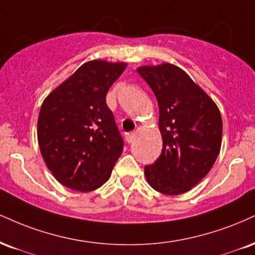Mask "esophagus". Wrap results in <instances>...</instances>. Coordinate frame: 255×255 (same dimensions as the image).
Wrapping results in <instances>:
<instances>
[{"label": "esophagus", "instance_id": "34e87169", "mask_svg": "<svg viewBox=\"0 0 255 255\" xmlns=\"http://www.w3.org/2000/svg\"><path fill=\"white\" fill-rule=\"evenodd\" d=\"M125 137H126V141H127L128 143L133 142L134 139H135V133H133V131H131V133H126Z\"/></svg>", "mask_w": 255, "mask_h": 255}]
</instances>
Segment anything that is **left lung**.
<instances>
[{"instance_id":"obj_1","label":"left lung","mask_w":255,"mask_h":255,"mask_svg":"<svg viewBox=\"0 0 255 255\" xmlns=\"http://www.w3.org/2000/svg\"><path fill=\"white\" fill-rule=\"evenodd\" d=\"M139 75L155 95L162 151L145 176L153 189L165 195L191 190L209 173L222 142V119L217 106L172 64L141 66Z\"/></svg>"}]
</instances>
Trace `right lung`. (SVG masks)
<instances>
[{"label": "right lung", "instance_id": "right-lung-1", "mask_svg": "<svg viewBox=\"0 0 255 255\" xmlns=\"http://www.w3.org/2000/svg\"><path fill=\"white\" fill-rule=\"evenodd\" d=\"M126 63L93 60L45 98L38 119V142L46 166L66 188L102 186L124 149V139L106 96Z\"/></svg>", "mask_w": 255, "mask_h": 255}]
</instances>
